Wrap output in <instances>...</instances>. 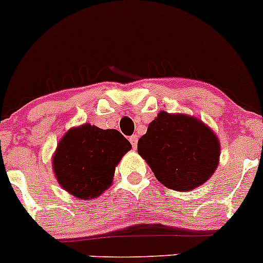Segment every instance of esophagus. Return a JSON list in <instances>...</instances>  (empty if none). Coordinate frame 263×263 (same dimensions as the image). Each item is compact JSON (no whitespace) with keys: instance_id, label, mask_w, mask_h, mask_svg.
<instances>
[{"instance_id":"34e87169","label":"esophagus","mask_w":263,"mask_h":263,"mask_svg":"<svg viewBox=\"0 0 263 263\" xmlns=\"http://www.w3.org/2000/svg\"><path fill=\"white\" fill-rule=\"evenodd\" d=\"M129 141H131L132 146L136 147L137 146V141H139V136H137V135H132V136L129 137Z\"/></svg>"}]
</instances>
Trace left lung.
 I'll list each match as a JSON object with an SVG mask.
<instances>
[{"instance_id":"left-lung-1","label":"left lung","mask_w":263,"mask_h":263,"mask_svg":"<svg viewBox=\"0 0 263 263\" xmlns=\"http://www.w3.org/2000/svg\"><path fill=\"white\" fill-rule=\"evenodd\" d=\"M137 152L165 187L190 191L215 173L221 145L217 135L200 119L160 111L140 137Z\"/></svg>"}]
</instances>
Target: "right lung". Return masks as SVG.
Returning <instances> with one entry per match:
<instances>
[{"instance_id":"add662e5","label":"right lung","mask_w":263,"mask_h":263,"mask_svg":"<svg viewBox=\"0 0 263 263\" xmlns=\"http://www.w3.org/2000/svg\"><path fill=\"white\" fill-rule=\"evenodd\" d=\"M131 147L117 129L81 124L68 129L59 141L52 155L53 173L73 196L96 199L111 185L117 164Z\"/></svg>"}]
</instances>
